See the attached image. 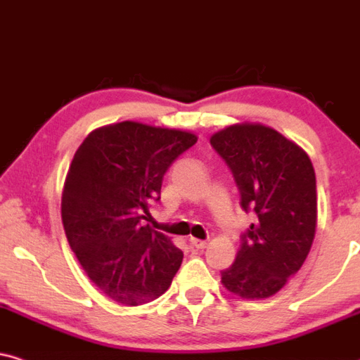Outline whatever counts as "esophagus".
Here are the masks:
<instances>
[{
    "label": "esophagus",
    "instance_id": "obj_1",
    "mask_svg": "<svg viewBox=\"0 0 360 360\" xmlns=\"http://www.w3.org/2000/svg\"><path fill=\"white\" fill-rule=\"evenodd\" d=\"M189 243H191V245H194L195 249H204V248H206V245H207L206 240L195 239V238H191V239H189Z\"/></svg>",
    "mask_w": 360,
    "mask_h": 360
}]
</instances>
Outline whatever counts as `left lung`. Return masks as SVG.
I'll list each match as a JSON object with an SVG mask.
<instances>
[{"label":"left lung","instance_id":"8db88e82","mask_svg":"<svg viewBox=\"0 0 360 360\" xmlns=\"http://www.w3.org/2000/svg\"><path fill=\"white\" fill-rule=\"evenodd\" d=\"M239 189L240 207L256 222L240 234L231 267L221 271L227 290L266 299L301 269L316 234V172L292 141L262 124H234L211 138Z\"/></svg>","mask_w":360,"mask_h":360}]
</instances>
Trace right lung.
Returning <instances> with one entry per match:
<instances>
[{
    "label": "right lung",
    "instance_id": "add662e5",
    "mask_svg": "<svg viewBox=\"0 0 360 360\" xmlns=\"http://www.w3.org/2000/svg\"><path fill=\"white\" fill-rule=\"evenodd\" d=\"M195 141L124 121L93 131L72 158L61 201L68 243L89 279L122 306L158 299L181 267L183 251L143 222L166 171Z\"/></svg>",
    "mask_w": 360,
    "mask_h": 360
}]
</instances>
